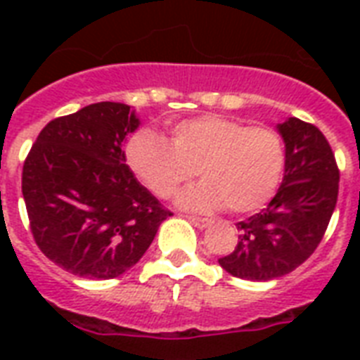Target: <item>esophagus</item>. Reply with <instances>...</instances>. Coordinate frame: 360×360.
<instances>
[{
	"label": "esophagus",
	"instance_id": "esophagus-1",
	"mask_svg": "<svg viewBox=\"0 0 360 360\" xmlns=\"http://www.w3.org/2000/svg\"><path fill=\"white\" fill-rule=\"evenodd\" d=\"M186 219L191 220L192 224L196 226V228H202V230H203V228H207V226L211 224V220L203 219V217H186Z\"/></svg>",
	"mask_w": 360,
	"mask_h": 360
}]
</instances>
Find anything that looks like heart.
<instances>
[{
	"mask_svg": "<svg viewBox=\"0 0 360 360\" xmlns=\"http://www.w3.org/2000/svg\"><path fill=\"white\" fill-rule=\"evenodd\" d=\"M127 160L155 196L169 200L196 177L203 181L181 198L194 211L252 213L265 207L284 175L285 147L278 130L205 114L179 121L169 141L140 130L127 146Z\"/></svg>",
	"mask_w": 360,
	"mask_h": 360,
	"instance_id": "b5f03b06",
	"label": "heart"
}]
</instances>
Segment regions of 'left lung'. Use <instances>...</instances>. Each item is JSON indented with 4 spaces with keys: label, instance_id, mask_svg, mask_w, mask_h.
<instances>
[{
    "label": "left lung",
    "instance_id": "8db88e82",
    "mask_svg": "<svg viewBox=\"0 0 360 360\" xmlns=\"http://www.w3.org/2000/svg\"><path fill=\"white\" fill-rule=\"evenodd\" d=\"M285 141V174L259 213L237 222L239 240L220 267L245 280L278 278L312 256L338 200L340 169L323 132L290 117L278 124Z\"/></svg>",
    "mask_w": 360,
    "mask_h": 360
}]
</instances>
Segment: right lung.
I'll return each mask as SVG.
<instances>
[{
	"label": "right lung",
	"instance_id": "obj_1",
	"mask_svg": "<svg viewBox=\"0 0 360 360\" xmlns=\"http://www.w3.org/2000/svg\"><path fill=\"white\" fill-rule=\"evenodd\" d=\"M138 124L127 104H89L50 121L25 157L22 194L33 239L76 276L123 274L172 217L124 164L121 143Z\"/></svg>",
	"mask_w": 360,
	"mask_h": 360
}]
</instances>
